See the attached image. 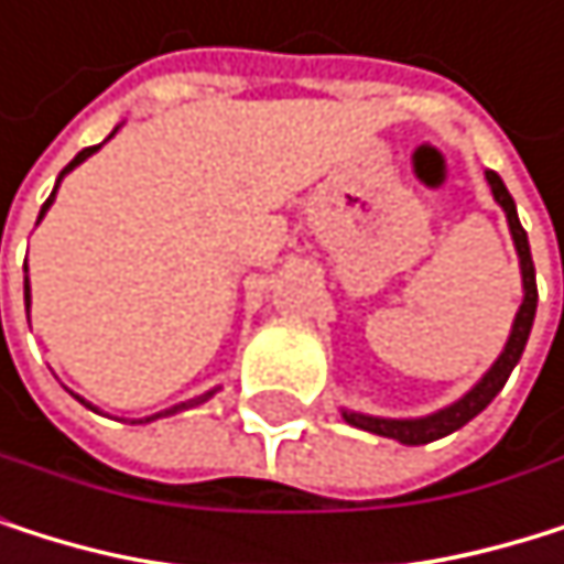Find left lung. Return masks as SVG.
<instances>
[{"label":"left lung","mask_w":564,"mask_h":564,"mask_svg":"<svg viewBox=\"0 0 564 564\" xmlns=\"http://www.w3.org/2000/svg\"><path fill=\"white\" fill-rule=\"evenodd\" d=\"M488 184H491V194L495 202L505 208L508 215V228H511V238H514V248H518V262H521V285H524V299L518 305V316H514V326H511V336L505 343V352L495 359L491 370L477 380L457 403L431 413V416H416V420H390V416H366V413H352V410H343L346 424L359 427V431H370V434H380V437H393L400 444H431V441H441L454 431H460L467 420H474L477 413H481L498 393L501 387L508 383L511 370L518 366L521 352H524V343H528V333H531V323H534V308H539V289H534V262H531V248H528V235L518 221V212H514V202L511 194L505 187V181L488 171L485 174Z\"/></svg>","instance_id":"obj_1"}]
</instances>
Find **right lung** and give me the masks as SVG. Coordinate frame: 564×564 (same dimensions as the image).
<instances>
[{
	"mask_svg": "<svg viewBox=\"0 0 564 564\" xmlns=\"http://www.w3.org/2000/svg\"><path fill=\"white\" fill-rule=\"evenodd\" d=\"M97 151H100V144H97V148H83V151H79V154H76V158H73V161H69V164L63 167V171H59V181H63V177H66V174H69V171L76 167V164H83V161H87L90 154H97ZM59 181H56V187H59ZM56 187H53V194H50V198H46V205H43L40 218H43V215H46V208L53 205V198H56ZM25 313H30V275H25ZM208 397H215V390H208V393H202V397H194V400H187V403H174V406H167V410H161V413H154V416H144V420H158V416H171V413H181V410H187V406H198V403H205ZM76 400H79V397H76ZM79 403H87V400H79ZM87 406H90V403H87Z\"/></svg>",
	"mask_w": 564,
	"mask_h": 564,
	"instance_id": "obj_1",
	"label": "right lung"
}]
</instances>
